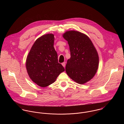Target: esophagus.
Masks as SVG:
<instances>
[{
  "mask_svg": "<svg viewBox=\"0 0 124 124\" xmlns=\"http://www.w3.org/2000/svg\"><path fill=\"white\" fill-rule=\"evenodd\" d=\"M62 66H63L64 67H65V65H66V63H65V62H63V63H62Z\"/></svg>",
  "mask_w": 124,
  "mask_h": 124,
  "instance_id": "34e87169",
  "label": "esophagus"
}]
</instances>
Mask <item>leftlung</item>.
Instances as JSON below:
<instances>
[{
    "instance_id": "left-lung-1",
    "label": "left lung",
    "mask_w": 124,
    "mask_h": 124,
    "mask_svg": "<svg viewBox=\"0 0 124 124\" xmlns=\"http://www.w3.org/2000/svg\"><path fill=\"white\" fill-rule=\"evenodd\" d=\"M63 38L68 41L71 53L65 71L76 83L84 84L95 75L99 64L97 52L87 36L80 32H66Z\"/></svg>"
}]
</instances>
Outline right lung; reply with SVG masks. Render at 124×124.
<instances>
[{"instance_id":"right-lung-1","label":"right lung","mask_w":124,"mask_h":124,"mask_svg":"<svg viewBox=\"0 0 124 124\" xmlns=\"http://www.w3.org/2000/svg\"><path fill=\"white\" fill-rule=\"evenodd\" d=\"M54 40L52 34L38 38L27 58L26 66L30 77L42 87L53 84L59 75L65 71L58 62V55L53 47Z\"/></svg>"}]
</instances>
